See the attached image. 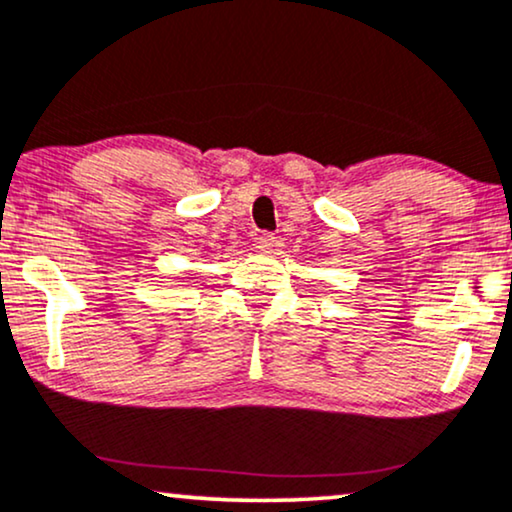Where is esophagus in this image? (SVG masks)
Returning <instances> with one entry per match:
<instances>
[{"mask_svg": "<svg viewBox=\"0 0 512 512\" xmlns=\"http://www.w3.org/2000/svg\"><path fill=\"white\" fill-rule=\"evenodd\" d=\"M255 245H257V248H260V250H272V248H276V236H274V233H269V231L257 233Z\"/></svg>", "mask_w": 512, "mask_h": 512, "instance_id": "obj_1", "label": "esophagus"}]
</instances>
